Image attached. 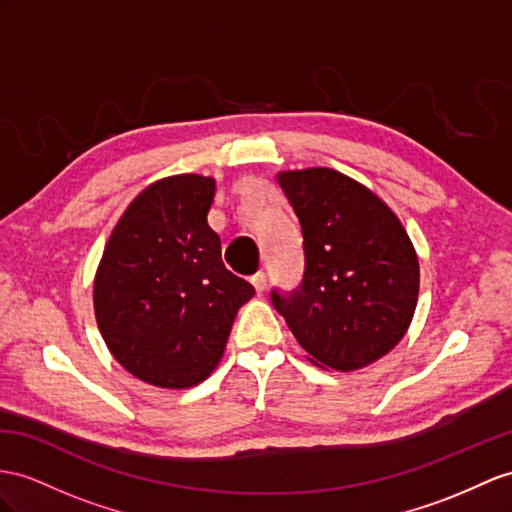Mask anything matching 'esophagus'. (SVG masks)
<instances>
[{
    "label": "esophagus",
    "instance_id": "1",
    "mask_svg": "<svg viewBox=\"0 0 512 512\" xmlns=\"http://www.w3.org/2000/svg\"><path fill=\"white\" fill-rule=\"evenodd\" d=\"M251 283L255 285V290H257V294H261L266 290V283H268V277H266V272H255L253 277H251Z\"/></svg>",
    "mask_w": 512,
    "mask_h": 512
}]
</instances>
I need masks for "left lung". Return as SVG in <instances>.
<instances>
[{
  "instance_id": "left-lung-1",
  "label": "left lung",
  "mask_w": 512,
  "mask_h": 512,
  "mask_svg": "<svg viewBox=\"0 0 512 512\" xmlns=\"http://www.w3.org/2000/svg\"><path fill=\"white\" fill-rule=\"evenodd\" d=\"M303 231V281L270 300L311 361L359 370L396 346L419 292L415 248L396 214L331 168L279 173Z\"/></svg>"
}]
</instances>
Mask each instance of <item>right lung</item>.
<instances>
[{
    "label": "right lung",
    "instance_id": "add662e5",
    "mask_svg": "<svg viewBox=\"0 0 512 512\" xmlns=\"http://www.w3.org/2000/svg\"><path fill=\"white\" fill-rule=\"evenodd\" d=\"M216 183L175 175L125 209L95 277V316L114 359L140 381L186 389L212 374L255 287L222 264L207 225Z\"/></svg>",
    "mask_w": 512,
    "mask_h": 512
}]
</instances>
